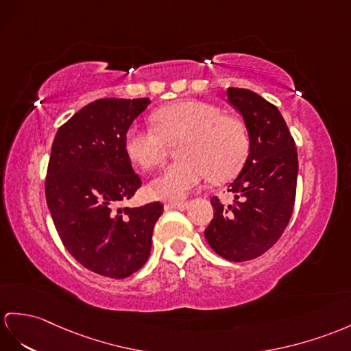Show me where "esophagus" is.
I'll return each instance as SVG.
<instances>
[{
	"instance_id": "esophagus-1",
	"label": "esophagus",
	"mask_w": 351,
	"mask_h": 351,
	"mask_svg": "<svg viewBox=\"0 0 351 351\" xmlns=\"http://www.w3.org/2000/svg\"><path fill=\"white\" fill-rule=\"evenodd\" d=\"M165 207H169V208H177V210H186L187 207H189V202H168L165 204Z\"/></svg>"
}]
</instances>
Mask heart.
<instances>
[{"label": "heart", "mask_w": 351, "mask_h": 351, "mask_svg": "<svg viewBox=\"0 0 351 351\" xmlns=\"http://www.w3.org/2000/svg\"><path fill=\"white\" fill-rule=\"evenodd\" d=\"M154 130L131 125L125 132L128 158L146 169L165 160L168 144L180 143L183 160L167 167L150 183L159 199L180 201L211 176L228 180L237 174L249 155V132L240 119L223 114L210 102L183 99L158 108L152 114Z\"/></svg>", "instance_id": "1"}]
</instances>
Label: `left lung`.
I'll use <instances>...</instances> for the list:
<instances>
[{
    "mask_svg": "<svg viewBox=\"0 0 351 351\" xmlns=\"http://www.w3.org/2000/svg\"><path fill=\"white\" fill-rule=\"evenodd\" d=\"M228 101L244 117L250 153L230 183L234 204L210 199L215 216L204 235L221 258L244 262L258 258L283 235L292 217L298 153L278 108L249 89L229 88Z\"/></svg>",
    "mask_w": 351,
    "mask_h": 351,
    "instance_id": "8db88e82",
    "label": "left lung"
}]
</instances>
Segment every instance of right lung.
Segmentation results:
<instances>
[{"instance_id": "1", "label": "right lung", "mask_w": 351, "mask_h": 351, "mask_svg": "<svg viewBox=\"0 0 351 351\" xmlns=\"http://www.w3.org/2000/svg\"><path fill=\"white\" fill-rule=\"evenodd\" d=\"M149 98L90 102L59 128L50 152L46 201L59 238L95 274L126 278L147 262L160 202L117 208L141 186L123 138Z\"/></svg>"}]
</instances>
